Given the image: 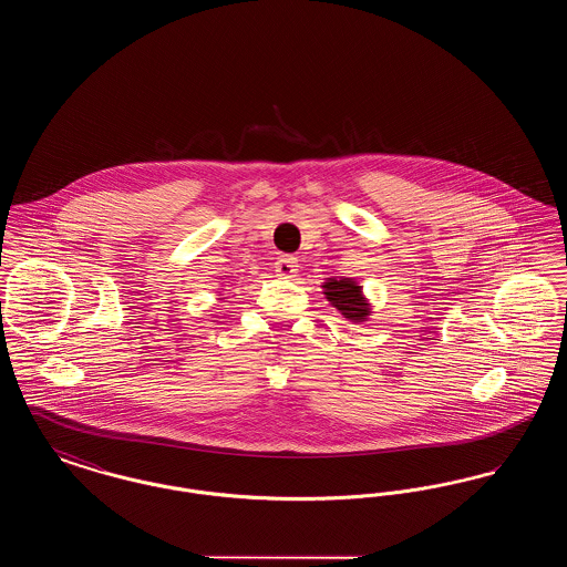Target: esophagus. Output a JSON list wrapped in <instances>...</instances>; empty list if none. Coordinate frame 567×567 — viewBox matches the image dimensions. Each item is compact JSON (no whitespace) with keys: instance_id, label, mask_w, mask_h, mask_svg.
<instances>
[{"instance_id":"34e87169","label":"esophagus","mask_w":567,"mask_h":567,"mask_svg":"<svg viewBox=\"0 0 567 567\" xmlns=\"http://www.w3.org/2000/svg\"><path fill=\"white\" fill-rule=\"evenodd\" d=\"M297 259L293 255H282L278 261H276V274L280 278H296L297 276Z\"/></svg>"}]
</instances>
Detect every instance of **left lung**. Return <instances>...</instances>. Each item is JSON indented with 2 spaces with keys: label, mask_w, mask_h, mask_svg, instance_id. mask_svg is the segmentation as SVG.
<instances>
[{
  "label": "left lung",
  "mask_w": 567,
  "mask_h": 567,
  "mask_svg": "<svg viewBox=\"0 0 567 567\" xmlns=\"http://www.w3.org/2000/svg\"><path fill=\"white\" fill-rule=\"evenodd\" d=\"M323 293L327 301L338 308L344 319H349L352 323H363L370 317V303L363 297L361 287L357 285V280L352 278H329L323 285Z\"/></svg>",
  "instance_id": "obj_1"
}]
</instances>
